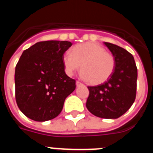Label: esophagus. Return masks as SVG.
Returning a JSON list of instances; mask_svg holds the SVG:
<instances>
[{
	"mask_svg": "<svg viewBox=\"0 0 153 153\" xmlns=\"http://www.w3.org/2000/svg\"><path fill=\"white\" fill-rule=\"evenodd\" d=\"M76 86H83V83H81V82H79V81H76Z\"/></svg>",
	"mask_w": 153,
	"mask_h": 153,
	"instance_id": "esophagus-1",
	"label": "esophagus"
}]
</instances>
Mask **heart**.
Here are the masks:
<instances>
[{
	"instance_id": "heart-1",
	"label": "heart",
	"mask_w": 153,
	"mask_h": 153,
	"mask_svg": "<svg viewBox=\"0 0 153 153\" xmlns=\"http://www.w3.org/2000/svg\"><path fill=\"white\" fill-rule=\"evenodd\" d=\"M63 63L69 75H73L81 67L82 76L93 85L108 80L116 67L113 55L106 51L102 45L92 42L75 46L72 53H66Z\"/></svg>"
}]
</instances>
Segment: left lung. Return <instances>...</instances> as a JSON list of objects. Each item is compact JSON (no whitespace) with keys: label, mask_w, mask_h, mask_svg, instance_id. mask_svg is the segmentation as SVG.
<instances>
[{"label":"left lung","mask_w":153,"mask_h":153,"mask_svg":"<svg viewBox=\"0 0 153 153\" xmlns=\"http://www.w3.org/2000/svg\"><path fill=\"white\" fill-rule=\"evenodd\" d=\"M116 60L111 77L102 84L88 86L86 108L97 117L117 119L131 107L136 96L137 67L130 53L116 44L104 42Z\"/></svg>","instance_id":"8db88e82"}]
</instances>
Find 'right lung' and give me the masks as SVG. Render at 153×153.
<instances>
[{"label": "right lung", "mask_w": 153, "mask_h": 153, "mask_svg": "<svg viewBox=\"0 0 153 153\" xmlns=\"http://www.w3.org/2000/svg\"><path fill=\"white\" fill-rule=\"evenodd\" d=\"M71 42L47 40L23 52L15 67V98L27 117L37 122L55 118L67 97L76 89V80L64 70L63 56Z\"/></svg>", "instance_id": "add662e5"}]
</instances>
